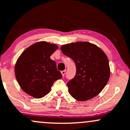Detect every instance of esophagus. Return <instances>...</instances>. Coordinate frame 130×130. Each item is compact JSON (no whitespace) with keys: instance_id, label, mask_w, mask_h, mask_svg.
Masks as SVG:
<instances>
[{"instance_id":"34e87169","label":"esophagus","mask_w":130,"mask_h":130,"mask_svg":"<svg viewBox=\"0 0 130 130\" xmlns=\"http://www.w3.org/2000/svg\"><path fill=\"white\" fill-rule=\"evenodd\" d=\"M65 73H66V71H65V70H63V71H62V72H61V73H62L63 76H64V75H65Z\"/></svg>"}]
</instances>
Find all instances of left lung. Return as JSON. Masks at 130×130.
Listing matches in <instances>:
<instances>
[{
  "mask_svg": "<svg viewBox=\"0 0 130 130\" xmlns=\"http://www.w3.org/2000/svg\"><path fill=\"white\" fill-rule=\"evenodd\" d=\"M61 51L76 65V75L67 82L70 94L79 101H86L99 94L110 74L109 60L104 52L88 42L65 44Z\"/></svg>",
  "mask_w": 130,
  "mask_h": 130,
  "instance_id": "left-lung-1",
  "label": "left lung"
}]
</instances>
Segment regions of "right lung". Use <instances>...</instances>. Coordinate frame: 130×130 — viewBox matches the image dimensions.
Here are the masks:
<instances>
[{
  "mask_svg": "<svg viewBox=\"0 0 130 130\" xmlns=\"http://www.w3.org/2000/svg\"><path fill=\"white\" fill-rule=\"evenodd\" d=\"M55 44L37 42L23 51L15 67L17 80L26 93L41 98L50 92L54 83L62 78L56 62L50 57L57 49Z\"/></svg>",
  "mask_w": 130,
  "mask_h": 130,
  "instance_id": "add662e5",
  "label": "right lung"
}]
</instances>
